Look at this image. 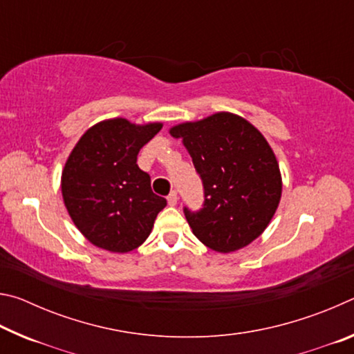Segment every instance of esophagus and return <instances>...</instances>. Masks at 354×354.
<instances>
[{"mask_svg":"<svg viewBox=\"0 0 354 354\" xmlns=\"http://www.w3.org/2000/svg\"><path fill=\"white\" fill-rule=\"evenodd\" d=\"M167 201H169L170 206H176L178 205V194H176V192H171V194L167 196Z\"/></svg>","mask_w":354,"mask_h":354,"instance_id":"34e87169","label":"esophagus"}]
</instances>
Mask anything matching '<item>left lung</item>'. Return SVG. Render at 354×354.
<instances>
[{"label":"left lung","instance_id":"left-lung-1","mask_svg":"<svg viewBox=\"0 0 354 354\" xmlns=\"http://www.w3.org/2000/svg\"><path fill=\"white\" fill-rule=\"evenodd\" d=\"M169 133L183 140L205 185V207L184 209L195 237L218 253L256 241L283 194L277 156L261 131L237 113L215 112L175 124Z\"/></svg>","mask_w":354,"mask_h":354}]
</instances>
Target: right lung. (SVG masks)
<instances>
[{
	"label": "right lung",
	"mask_w": 354,
	"mask_h": 354,
	"mask_svg": "<svg viewBox=\"0 0 354 354\" xmlns=\"http://www.w3.org/2000/svg\"><path fill=\"white\" fill-rule=\"evenodd\" d=\"M162 128L107 118L88 128L71 149L61 176L64 205L75 226L95 247L129 253L147 241L167 206L153 194L137 154Z\"/></svg>",
	"instance_id": "obj_1"
}]
</instances>
